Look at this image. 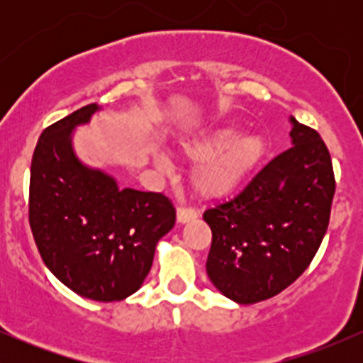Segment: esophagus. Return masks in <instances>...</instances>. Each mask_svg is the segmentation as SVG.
Wrapping results in <instances>:
<instances>
[{
	"label": "esophagus",
	"mask_w": 363,
	"mask_h": 363,
	"mask_svg": "<svg viewBox=\"0 0 363 363\" xmlns=\"http://www.w3.org/2000/svg\"><path fill=\"white\" fill-rule=\"evenodd\" d=\"M196 216H198V211H196L194 208H189V206H179L177 208V222L179 223L191 222V220H194Z\"/></svg>",
	"instance_id": "1"
}]
</instances>
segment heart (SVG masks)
<instances>
[{
  "label": "heart",
  "mask_w": 363,
  "mask_h": 363,
  "mask_svg": "<svg viewBox=\"0 0 363 363\" xmlns=\"http://www.w3.org/2000/svg\"><path fill=\"white\" fill-rule=\"evenodd\" d=\"M268 153L262 133L240 135L239 126H222L181 145V157L198 164L191 184L199 196L216 198L244 184ZM164 164V162H162Z\"/></svg>",
  "instance_id": "heart-1"
}]
</instances>
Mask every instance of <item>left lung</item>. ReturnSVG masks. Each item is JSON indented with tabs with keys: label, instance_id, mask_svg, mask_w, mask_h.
Segmentation results:
<instances>
[{
	"label": "left lung",
	"instance_id": "1",
	"mask_svg": "<svg viewBox=\"0 0 363 363\" xmlns=\"http://www.w3.org/2000/svg\"><path fill=\"white\" fill-rule=\"evenodd\" d=\"M291 145L230 201L205 211L206 273L225 297L256 303L291 285L314 259L335 196L331 155L319 133L291 116Z\"/></svg>",
	"mask_w": 363,
	"mask_h": 363
}]
</instances>
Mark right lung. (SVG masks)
Here are the masks:
<instances>
[{
  "label": "right lung",
  "mask_w": 363,
  "mask_h": 363,
  "mask_svg": "<svg viewBox=\"0 0 363 363\" xmlns=\"http://www.w3.org/2000/svg\"><path fill=\"white\" fill-rule=\"evenodd\" d=\"M101 107H82L45 128L32 157L28 222L51 273L74 294L123 301L143 285L157 242L176 223L162 193L119 189L73 152L72 133Z\"/></svg>",
  "instance_id": "add662e5"
}]
</instances>
